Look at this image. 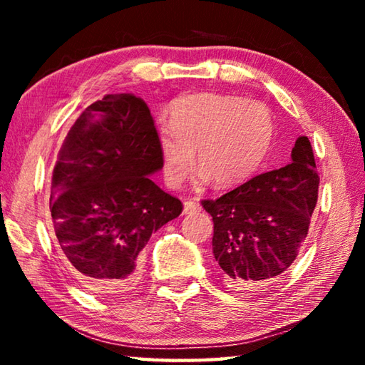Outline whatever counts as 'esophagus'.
Returning <instances> with one entry per match:
<instances>
[{
	"mask_svg": "<svg viewBox=\"0 0 365 365\" xmlns=\"http://www.w3.org/2000/svg\"><path fill=\"white\" fill-rule=\"evenodd\" d=\"M200 205L193 200H185L183 201V214H195L200 211Z\"/></svg>",
	"mask_w": 365,
	"mask_h": 365,
	"instance_id": "34e87169",
	"label": "esophagus"
}]
</instances>
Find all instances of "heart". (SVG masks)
<instances>
[{
  "label": "heart",
  "instance_id": "1",
  "mask_svg": "<svg viewBox=\"0 0 365 365\" xmlns=\"http://www.w3.org/2000/svg\"><path fill=\"white\" fill-rule=\"evenodd\" d=\"M274 138L270 110L240 96L201 93L170 104L169 125L158 128L163 174L178 187L195 164L215 187H237L255 174Z\"/></svg>",
  "mask_w": 365,
  "mask_h": 365
}]
</instances>
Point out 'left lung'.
I'll list each match as a JSON object with an SVG mask.
<instances>
[{"instance_id": "obj_1", "label": "left lung", "mask_w": 365, "mask_h": 365, "mask_svg": "<svg viewBox=\"0 0 365 365\" xmlns=\"http://www.w3.org/2000/svg\"><path fill=\"white\" fill-rule=\"evenodd\" d=\"M319 180L311 141L299 137L285 168L202 201L212 215V252L227 285L255 288L293 264L317 205Z\"/></svg>"}]
</instances>
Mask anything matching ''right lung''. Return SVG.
Listing matches in <instances>:
<instances>
[{
  "label": "right lung",
  "mask_w": 365,
  "mask_h": 365,
  "mask_svg": "<svg viewBox=\"0 0 365 365\" xmlns=\"http://www.w3.org/2000/svg\"><path fill=\"white\" fill-rule=\"evenodd\" d=\"M163 169L146 103L106 95L67 133L53 170V228L63 261L98 296L132 289L140 251L153 232L182 214V201L151 180Z\"/></svg>",
  "instance_id": "1"
}]
</instances>
